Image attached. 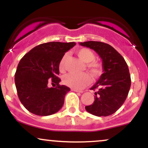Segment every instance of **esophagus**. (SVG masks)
<instances>
[{"instance_id": "1", "label": "esophagus", "mask_w": 148, "mask_h": 148, "mask_svg": "<svg viewBox=\"0 0 148 148\" xmlns=\"http://www.w3.org/2000/svg\"><path fill=\"white\" fill-rule=\"evenodd\" d=\"M72 91H74V92H83L82 90H76V89H72Z\"/></svg>"}]
</instances>
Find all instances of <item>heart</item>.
I'll use <instances>...</instances> for the list:
<instances>
[{
    "instance_id": "obj_1",
    "label": "heart",
    "mask_w": 148,
    "mask_h": 148,
    "mask_svg": "<svg viewBox=\"0 0 148 148\" xmlns=\"http://www.w3.org/2000/svg\"><path fill=\"white\" fill-rule=\"evenodd\" d=\"M76 55L81 60L86 62V67L95 77L100 76L103 72V66L99 61L95 60V56L90 49L81 48L76 51ZM68 58V54L65 53L61 58L59 62V70L64 72L66 69V62ZM62 82L65 86L76 90L82 89L91 82L90 76L87 73L83 74H68L64 76Z\"/></svg>"
}]
</instances>
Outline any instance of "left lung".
Returning <instances> with one entry per match:
<instances>
[{
  "label": "left lung",
  "instance_id": "obj_1",
  "mask_svg": "<svg viewBox=\"0 0 148 148\" xmlns=\"http://www.w3.org/2000/svg\"><path fill=\"white\" fill-rule=\"evenodd\" d=\"M99 54L103 73L90 88L95 91V101L86 110L96 116H108L116 112L127 99L131 86L129 68L124 58L108 44L101 42H80Z\"/></svg>",
  "mask_w": 148,
  "mask_h": 148
}]
</instances>
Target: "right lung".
<instances>
[{"label":"right lung","instance_id":"add662e5","mask_svg":"<svg viewBox=\"0 0 148 148\" xmlns=\"http://www.w3.org/2000/svg\"><path fill=\"white\" fill-rule=\"evenodd\" d=\"M75 45V42L41 44L21 59L14 75L15 85L18 99L30 113L47 116L63 106L70 88L59 84V62L64 53ZM49 79L57 85L55 88L48 87Z\"/></svg>","mask_w":148,"mask_h":148}]
</instances>
